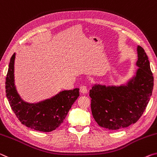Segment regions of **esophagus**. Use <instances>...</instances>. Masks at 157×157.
I'll list each match as a JSON object with an SVG mask.
<instances>
[{
  "label": "esophagus",
  "mask_w": 157,
  "mask_h": 157,
  "mask_svg": "<svg viewBox=\"0 0 157 157\" xmlns=\"http://www.w3.org/2000/svg\"><path fill=\"white\" fill-rule=\"evenodd\" d=\"M80 90L82 92V93L86 94L88 92V88H87V86H85V85H83L80 87Z\"/></svg>",
  "instance_id": "obj_1"
}]
</instances>
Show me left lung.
<instances>
[{"instance_id": "8db88e82", "label": "left lung", "mask_w": 157, "mask_h": 157, "mask_svg": "<svg viewBox=\"0 0 157 157\" xmlns=\"http://www.w3.org/2000/svg\"><path fill=\"white\" fill-rule=\"evenodd\" d=\"M136 74L126 85H94L90 90L92 116L100 127L117 130L134 124L147 107L154 77L145 50L138 46Z\"/></svg>"}]
</instances>
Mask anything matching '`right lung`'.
<instances>
[{
	"instance_id": "right-lung-1",
	"label": "right lung",
	"mask_w": 157,
	"mask_h": 157,
	"mask_svg": "<svg viewBox=\"0 0 157 157\" xmlns=\"http://www.w3.org/2000/svg\"><path fill=\"white\" fill-rule=\"evenodd\" d=\"M15 53L10 58L6 81L7 98L18 120L30 129L50 132L63 123L74 101L79 97V89L64 90L52 98L36 104H29L21 99L14 86Z\"/></svg>"
}]
</instances>
